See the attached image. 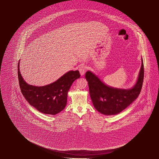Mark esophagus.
Instances as JSON below:
<instances>
[{
  "label": "esophagus",
  "mask_w": 159,
  "mask_h": 159,
  "mask_svg": "<svg viewBox=\"0 0 159 159\" xmlns=\"http://www.w3.org/2000/svg\"><path fill=\"white\" fill-rule=\"evenodd\" d=\"M86 70V68L84 65H81L80 67L79 68V72L81 76L84 75Z\"/></svg>",
  "instance_id": "esophagus-1"
}]
</instances>
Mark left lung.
<instances>
[{"mask_svg": "<svg viewBox=\"0 0 159 159\" xmlns=\"http://www.w3.org/2000/svg\"><path fill=\"white\" fill-rule=\"evenodd\" d=\"M135 85L131 89H120L107 86L95 75L88 71L85 78L88 81L89 93L95 108L107 115L117 114L129 107L140 93L143 84L144 69L143 59Z\"/></svg>", "mask_w": 159, "mask_h": 159, "instance_id": "1", "label": "left lung"}]
</instances>
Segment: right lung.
I'll return each mask as SVG.
<instances>
[{"label": "right lung", "instance_id": "add662e5", "mask_svg": "<svg viewBox=\"0 0 159 159\" xmlns=\"http://www.w3.org/2000/svg\"><path fill=\"white\" fill-rule=\"evenodd\" d=\"M19 83L21 92L30 105L45 114L55 115L61 111L67 103L68 92L72 84L80 78L78 70L70 71L57 80L44 86L26 83L18 66Z\"/></svg>", "mask_w": 159, "mask_h": 159}]
</instances>
